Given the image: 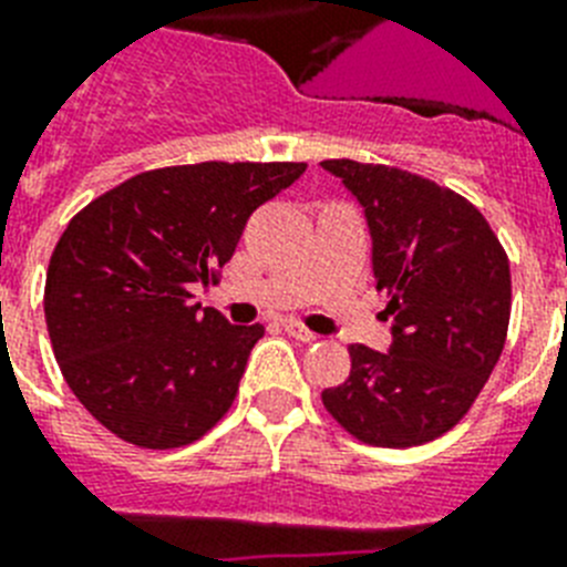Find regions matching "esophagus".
<instances>
[{"instance_id": "34e87169", "label": "esophagus", "mask_w": 567, "mask_h": 567, "mask_svg": "<svg viewBox=\"0 0 567 567\" xmlns=\"http://www.w3.org/2000/svg\"><path fill=\"white\" fill-rule=\"evenodd\" d=\"M285 331L291 334V338L302 340V343H311V340H317V334L311 329H306L302 323H297V320H285Z\"/></svg>"}]
</instances>
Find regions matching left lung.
I'll return each instance as SVG.
<instances>
[{
  "label": "left lung",
  "mask_w": 567,
  "mask_h": 567,
  "mask_svg": "<svg viewBox=\"0 0 567 567\" xmlns=\"http://www.w3.org/2000/svg\"><path fill=\"white\" fill-rule=\"evenodd\" d=\"M363 206L375 288L388 291L390 352L352 343V370L323 404L381 449L431 443L481 395L507 340L509 259L477 206L393 165L326 159Z\"/></svg>",
  "instance_id": "left-lung-1"
}]
</instances>
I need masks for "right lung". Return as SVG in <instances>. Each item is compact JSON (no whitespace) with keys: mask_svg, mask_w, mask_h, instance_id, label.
<instances>
[{"mask_svg":"<svg viewBox=\"0 0 567 567\" xmlns=\"http://www.w3.org/2000/svg\"><path fill=\"white\" fill-rule=\"evenodd\" d=\"M306 163H197L124 179L78 212L45 274V326L63 379L110 434L179 449L218 425L265 334L192 302L244 224Z\"/></svg>","mask_w":567,"mask_h":567,"instance_id":"1","label":"right lung"}]
</instances>
